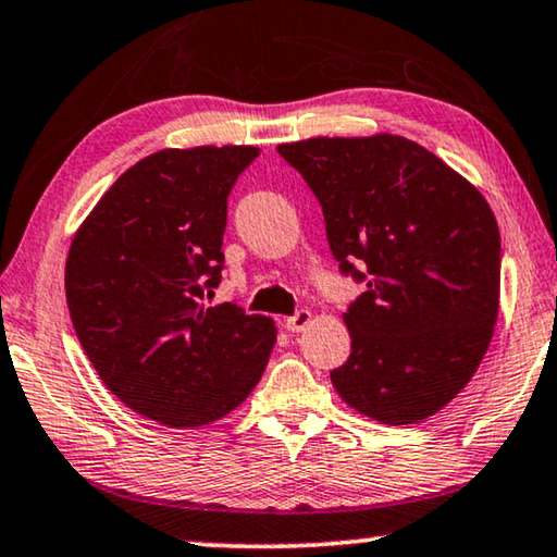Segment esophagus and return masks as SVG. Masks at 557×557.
<instances>
[{
    "label": "esophagus",
    "instance_id": "esophagus-1",
    "mask_svg": "<svg viewBox=\"0 0 557 557\" xmlns=\"http://www.w3.org/2000/svg\"><path fill=\"white\" fill-rule=\"evenodd\" d=\"M307 325H312V312L310 310H300L293 318L285 320V330L287 332H302Z\"/></svg>",
    "mask_w": 557,
    "mask_h": 557
}]
</instances>
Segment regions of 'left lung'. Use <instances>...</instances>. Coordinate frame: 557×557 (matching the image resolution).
<instances>
[{
    "label": "left lung",
    "instance_id": "8db88e82",
    "mask_svg": "<svg viewBox=\"0 0 557 557\" xmlns=\"http://www.w3.org/2000/svg\"><path fill=\"white\" fill-rule=\"evenodd\" d=\"M322 205L343 272L368 289L343 312L352 352L330 372L347 408L428 420L470 383L500 310V230L480 189L408 137L277 145Z\"/></svg>",
    "mask_w": 557,
    "mask_h": 557
}]
</instances>
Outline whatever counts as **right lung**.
I'll return each mask as SVG.
<instances>
[{"mask_svg": "<svg viewBox=\"0 0 557 557\" xmlns=\"http://www.w3.org/2000/svg\"><path fill=\"white\" fill-rule=\"evenodd\" d=\"M257 154L252 145L160 149L122 172L72 237L74 332L112 395L160 425L225 418L275 347L270 318L202 302L225 262L227 195Z\"/></svg>", "mask_w": 557, "mask_h": 557, "instance_id": "right-lung-1", "label": "right lung"}]
</instances>
